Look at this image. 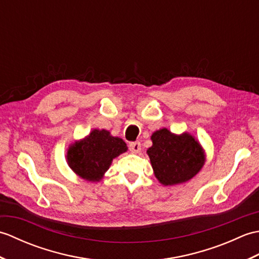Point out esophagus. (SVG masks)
<instances>
[{"mask_svg": "<svg viewBox=\"0 0 259 259\" xmlns=\"http://www.w3.org/2000/svg\"><path fill=\"white\" fill-rule=\"evenodd\" d=\"M129 149L131 152L134 153H138L141 151V145L139 141H134V142H130L129 144Z\"/></svg>", "mask_w": 259, "mask_h": 259, "instance_id": "esophagus-1", "label": "esophagus"}]
</instances>
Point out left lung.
Listing matches in <instances>:
<instances>
[{"label":"left lung","mask_w":259,"mask_h":259,"mask_svg":"<svg viewBox=\"0 0 259 259\" xmlns=\"http://www.w3.org/2000/svg\"><path fill=\"white\" fill-rule=\"evenodd\" d=\"M152 147L147 150L153 171L164 186L185 183L199 171L203 164L200 145L188 134L176 136L167 129L151 136Z\"/></svg>","instance_id":"obj_1"}]
</instances>
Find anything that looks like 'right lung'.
Instances as JSON below:
<instances>
[{"label":"right lung","mask_w":259,"mask_h":259,"mask_svg":"<svg viewBox=\"0 0 259 259\" xmlns=\"http://www.w3.org/2000/svg\"><path fill=\"white\" fill-rule=\"evenodd\" d=\"M124 151L126 145L122 139L110 136L107 130H93L83 141L70 148L67 159L70 168L81 178L99 181L113 158Z\"/></svg>","instance_id":"add662e5"}]
</instances>
